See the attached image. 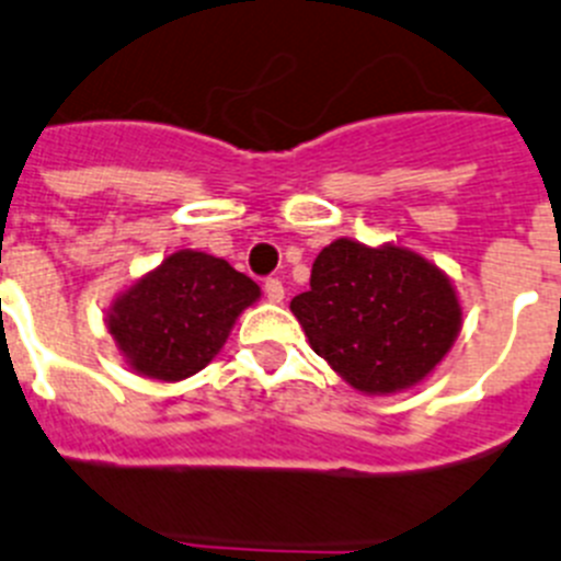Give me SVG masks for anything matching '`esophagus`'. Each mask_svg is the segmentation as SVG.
Wrapping results in <instances>:
<instances>
[{
    "label": "esophagus",
    "instance_id": "obj_1",
    "mask_svg": "<svg viewBox=\"0 0 561 561\" xmlns=\"http://www.w3.org/2000/svg\"><path fill=\"white\" fill-rule=\"evenodd\" d=\"M263 293H265V298H268V301H274V305H279L282 298H285V287H282V282L276 279V276L265 279Z\"/></svg>",
    "mask_w": 561,
    "mask_h": 561
}]
</instances>
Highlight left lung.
I'll return each instance as SVG.
<instances>
[{
	"instance_id": "obj_1",
	"label": "left lung",
	"mask_w": 561,
	"mask_h": 561,
	"mask_svg": "<svg viewBox=\"0 0 561 561\" xmlns=\"http://www.w3.org/2000/svg\"><path fill=\"white\" fill-rule=\"evenodd\" d=\"M318 357L363 392L421 381L459 332L451 282L415 251L334 240L312 263L310 290L290 301Z\"/></svg>"
}]
</instances>
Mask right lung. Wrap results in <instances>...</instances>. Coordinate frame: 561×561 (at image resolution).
I'll use <instances>...</instances> for the list:
<instances>
[{"label": "right lung", "instance_id": "obj_1", "mask_svg": "<svg viewBox=\"0 0 561 561\" xmlns=\"http://www.w3.org/2000/svg\"><path fill=\"white\" fill-rule=\"evenodd\" d=\"M256 296V282L227 260L176 251L115 301L110 332L138 374L180 381L221 352L234 318Z\"/></svg>", "mask_w": 561, "mask_h": 561}]
</instances>
